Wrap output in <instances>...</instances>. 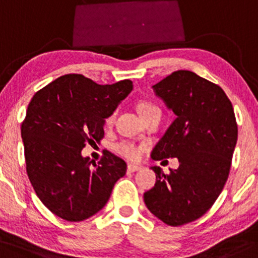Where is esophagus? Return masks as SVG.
<instances>
[{
    "label": "esophagus",
    "mask_w": 258,
    "mask_h": 258,
    "mask_svg": "<svg viewBox=\"0 0 258 258\" xmlns=\"http://www.w3.org/2000/svg\"><path fill=\"white\" fill-rule=\"evenodd\" d=\"M140 168L141 167L138 166V164H128V172H137Z\"/></svg>",
    "instance_id": "1"
}]
</instances>
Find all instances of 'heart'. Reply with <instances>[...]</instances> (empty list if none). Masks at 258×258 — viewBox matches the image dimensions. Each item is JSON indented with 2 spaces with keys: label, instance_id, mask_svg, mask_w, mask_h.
I'll list each match as a JSON object with an SVG mask.
<instances>
[{
  "label": "heart",
  "instance_id": "obj_1",
  "mask_svg": "<svg viewBox=\"0 0 258 258\" xmlns=\"http://www.w3.org/2000/svg\"><path fill=\"white\" fill-rule=\"evenodd\" d=\"M153 109H158V108L156 106L150 105V103H141V105L139 106V113H140L141 117H143V115L147 114L149 112L153 111ZM115 114H117V112L114 111L106 118L105 124L107 126L113 124V121L115 119ZM115 151L119 153V155L123 156V157L128 158V160H132V161L138 160V158L141 156L140 147H139L137 144H134L133 141H129V140H121L119 143L115 144Z\"/></svg>",
  "mask_w": 258,
  "mask_h": 258
}]
</instances>
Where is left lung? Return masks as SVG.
I'll return each mask as SVG.
<instances>
[{
  "label": "left lung",
  "mask_w": 258,
  "mask_h": 258,
  "mask_svg": "<svg viewBox=\"0 0 258 258\" xmlns=\"http://www.w3.org/2000/svg\"><path fill=\"white\" fill-rule=\"evenodd\" d=\"M176 118L152 150L155 161L176 157L178 169L152 167L156 184L144 194L153 216L172 227L212 207L230 172L238 140L233 105L221 86L190 71H176L152 86Z\"/></svg>",
  "instance_id": "left-lung-1"
}]
</instances>
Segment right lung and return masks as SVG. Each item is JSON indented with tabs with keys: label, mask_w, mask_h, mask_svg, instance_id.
<instances>
[{
	"label": "right lung",
	"mask_w": 258,
	"mask_h": 258,
	"mask_svg": "<svg viewBox=\"0 0 258 258\" xmlns=\"http://www.w3.org/2000/svg\"><path fill=\"white\" fill-rule=\"evenodd\" d=\"M132 90L129 79L100 85L82 74H67L31 98L22 123L27 173L53 215L68 222L90 218L125 175L126 163L113 153L105 151L92 168L82 150L103 138L105 119Z\"/></svg>",
	"instance_id": "add662e5"
}]
</instances>
